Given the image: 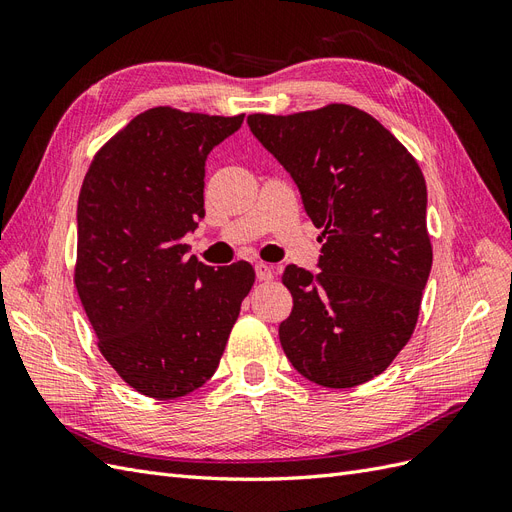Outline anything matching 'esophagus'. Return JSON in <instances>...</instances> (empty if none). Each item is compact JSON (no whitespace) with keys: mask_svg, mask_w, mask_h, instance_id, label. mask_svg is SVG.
I'll return each instance as SVG.
<instances>
[{"mask_svg":"<svg viewBox=\"0 0 512 512\" xmlns=\"http://www.w3.org/2000/svg\"><path fill=\"white\" fill-rule=\"evenodd\" d=\"M256 277H258V282H271L273 280V269L269 265H265V262H258Z\"/></svg>","mask_w":512,"mask_h":512,"instance_id":"34e87169","label":"esophagus"}]
</instances>
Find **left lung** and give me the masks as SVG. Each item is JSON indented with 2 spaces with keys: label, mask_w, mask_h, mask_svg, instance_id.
Here are the masks:
<instances>
[{
  "label": "left lung",
  "mask_w": 512,
  "mask_h": 512,
  "mask_svg": "<svg viewBox=\"0 0 512 512\" xmlns=\"http://www.w3.org/2000/svg\"><path fill=\"white\" fill-rule=\"evenodd\" d=\"M252 134L297 183L322 230L318 273L288 265L280 342L301 376L363 384L408 344L431 271L427 185L408 149L365 111L329 104L250 115Z\"/></svg>",
  "instance_id": "1"
}]
</instances>
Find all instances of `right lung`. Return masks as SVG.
Instances as JSON below:
<instances>
[{
    "instance_id": "right-lung-1",
    "label": "right lung",
    "mask_w": 512,
    "mask_h": 512,
    "mask_svg": "<svg viewBox=\"0 0 512 512\" xmlns=\"http://www.w3.org/2000/svg\"><path fill=\"white\" fill-rule=\"evenodd\" d=\"M245 115L156 106L136 115L89 164L79 194L74 284L121 380L153 399L200 389L220 365L250 262L207 267L183 237L205 218V162Z\"/></svg>"
}]
</instances>
